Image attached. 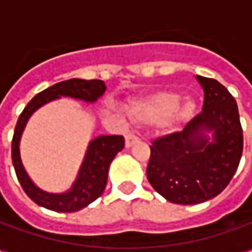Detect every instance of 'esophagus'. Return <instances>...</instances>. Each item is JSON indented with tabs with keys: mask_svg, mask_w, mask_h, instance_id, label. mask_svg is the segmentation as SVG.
Instances as JSON below:
<instances>
[{
	"mask_svg": "<svg viewBox=\"0 0 252 252\" xmlns=\"http://www.w3.org/2000/svg\"><path fill=\"white\" fill-rule=\"evenodd\" d=\"M139 140V137L135 135V133H132V132H128L126 135V147H131L133 143H136Z\"/></svg>",
	"mask_w": 252,
	"mask_h": 252,
	"instance_id": "esophagus-1",
	"label": "esophagus"
}]
</instances>
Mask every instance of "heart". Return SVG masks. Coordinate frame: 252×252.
<instances>
[{
    "instance_id": "1",
    "label": "heart",
    "mask_w": 252,
    "mask_h": 252,
    "mask_svg": "<svg viewBox=\"0 0 252 252\" xmlns=\"http://www.w3.org/2000/svg\"><path fill=\"white\" fill-rule=\"evenodd\" d=\"M181 102V98L178 94L175 93H159L154 95L153 98L147 99L144 102L137 104L133 108L132 115L136 120L140 121H159L164 120L170 116L175 113ZM194 105L191 102H185L177 111V117L178 119H189L193 115Z\"/></svg>"
}]
</instances>
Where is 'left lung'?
<instances>
[{"label": "left lung", "mask_w": 252, "mask_h": 252, "mask_svg": "<svg viewBox=\"0 0 252 252\" xmlns=\"http://www.w3.org/2000/svg\"><path fill=\"white\" fill-rule=\"evenodd\" d=\"M204 89L202 112L181 132L151 143L147 178L174 204L191 205L220 194L232 180L243 153V129L233 95L213 78L197 75ZM214 131V142L205 136Z\"/></svg>", "instance_id": "8db88e82"}]
</instances>
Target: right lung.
<instances>
[{
    "instance_id": "1",
    "label": "right lung",
    "mask_w": 252,
    "mask_h": 252,
    "mask_svg": "<svg viewBox=\"0 0 252 252\" xmlns=\"http://www.w3.org/2000/svg\"><path fill=\"white\" fill-rule=\"evenodd\" d=\"M106 86L99 79H90V81L78 79V78L67 79L63 82L55 83L39 94H36L19 116V120L14 128L13 139H12V162L20 185L24 189L27 195L32 201H35L37 205L57 212H75L97 200L102 194L106 186L110 162L113 160L116 154L124 148V137L119 135H109V136H98L93 142H90L82 167L79 170L78 178L72 185L71 190L63 194H50L33 185V182L30 180L21 163L19 144L25 123L37 108H40L41 105H44L51 99L59 98L62 95H68L72 98L93 102L99 95L104 94Z\"/></svg>"
}]
</instances>
